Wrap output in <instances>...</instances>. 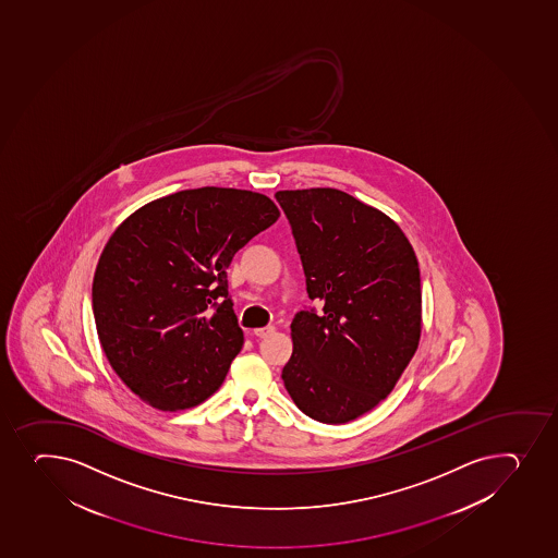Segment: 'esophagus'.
Instances as JSON below:
<instances>
[{
	"mask_svg": "<svg viewBox=\"0 0 558 558\" xmlns=\"http://www.w3.org/2000/svg\"><path fill=\"white\" fill-rule=\"evenodd\" d=\"M272 333H275V328H272V326L254 329V337H258V339H267V337H270Z\"/></svg>",
	"mask_w": 558,
	"mask_h": 558,
	"instance_id": "1",
	"label": "esophagus"
}]
</instances>
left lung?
Wrapping results in <instances>:
<instances>
[{
	"label": "left lung",
	"instance_id": "8db88e82",
	"mask_svg": "<svg viewBox=\"0 0 558 558\" xmlns=\"http://www.w3.org/2000/svg\"><path fill=\"white\" fill-rule=\"evenodd\" d=\"M320 311L291 324L286 390L311 420L342 425L377 407L421 335V276L407 235L377 208L335 189L276 192Z\"/></svg>",
	"mask_w": 558,
	"mask_h": 558
}]
</instances>
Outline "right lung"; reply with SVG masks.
I'll list each match as a JSON object with an SVG mask.
<instances>
[{
    "label": "right lung",
    "instance_id": "add662e5",
    "mask_svg": "<svg viewBox=\"0 0 558 558\" xmlns=\"http://www.w3.org/2000/svg\"><path fill=\"white\" fill-rule=\"evenodd\" d=\"M280 213L248 190H183L113 232L93 278V315L111 368L159 410L218 390L243 344L229 294L234 254Z\"/></svg>",
    "mask_w": 558,
    "mask_h": 558
}]
</instances>
